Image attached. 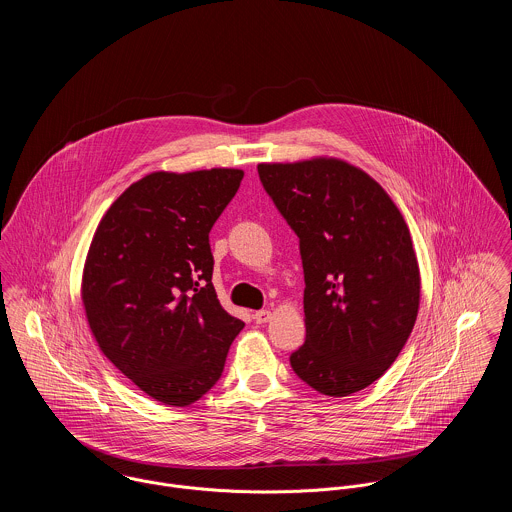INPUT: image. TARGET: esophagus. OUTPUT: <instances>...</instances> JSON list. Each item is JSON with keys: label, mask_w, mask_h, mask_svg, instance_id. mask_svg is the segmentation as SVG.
Wrapping results in <instances>:
<instances>
[{"label": "esophagus", "mask_w": 512, "mask_h": 512, "mask_svg": "<svg viewBox=\"0 0 512 512\" xmlns=\"http://www.w3.org/2000/svg\"><path fill=\"white\" fill-rule=\"evenodd\" d=\"M254 319L256 323H268L272 319V311L270 309H260L254 313Z\"/></svg>", "instance_id": "esophagus-1"}]
</instances>
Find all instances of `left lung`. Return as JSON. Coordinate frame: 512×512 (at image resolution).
I'll return each instance as SVG.
<instances>
[{
	"instance_id": "8db88e82",
	"label": "left lung",
	"mask_w": 512,
	"mask_h": 512,
	"mask_svg": "<svg viewBox=\"0 0 512 512\" xmlns=\"http://www.w3.org/2000/svg\"><path fill=\"white\" fill-rule=\"evenodd\" d=\"M258 173L299 236L307 335L292 368L325 396H351L388 370L414 329L422 278L410 228L345 159L260 163Z\"/></svg>"
}]
</instances>
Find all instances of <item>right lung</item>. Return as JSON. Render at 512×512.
I'll use <instances>...</instances> for the list:
<instances>
[{
  "instance_id": "right-lung-1",
  "label": "right lung",
  "mask_w": 512,
  "mask_h": 512,
  "mask_svg": "<svg viewBox=\"0 0 512 512\" xmlns=\"http://www.w3.org/2000/svg\"><path fill=\"white\" fill-rule=\"evenodd\" d=\"M242 177L232 167L153 171L110 205L92 236L80 284L90 333L161 404L207 394L244 327L220 305L209 246Z\"/></svg>"
}]
</instances>
